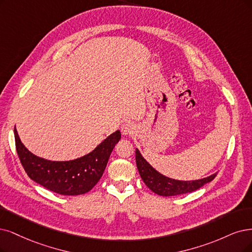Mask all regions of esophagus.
Segmentation results:
<instances>
[{"label":"esophagus","mask_w":252,"mask_h":252,"mask_svg":"<svg viewBox=\"0 0 252 252\" xmlns=\"http://www.w3.org/2000/svg\"><path fill=\"white\" fill-rule=\"evenodd\" d=\"M135 126L131 123V121H126V123L121 126V132H123L124 135H129L134 132Z\"/></svg>","instance_id":"obj_1"}]
</instances>
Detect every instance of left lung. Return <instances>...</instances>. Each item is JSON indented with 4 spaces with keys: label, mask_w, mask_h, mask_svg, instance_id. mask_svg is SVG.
Returning <instances> with one entry per match:
<instances>
[{
    "label": "left lung",
    "mask_w": 252,
    "mask_h": 252,
    "mask_svg": "<svg viewBox=\"0 0 252 252\" xmlns=\"http://www.w3.org/2000/svg\"><path fill=\"white\" fill-rule=\"evenodd\" d=\"M136 164L137 168L140 174L141 179L144 184L150 188L153 192L161 196H174V195L186 194L189 192H193L201 188L202 186L212 182L216 178L217 173L212 174L208 178H204L197 181H178L167 178V176L162 175L158 172L156 169L148 164L144 158L136 150Z\"/></svg>",
    "instance_id": "8db88e82"
}]
</instances>
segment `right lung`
<instances>
[{
  "instance_id": "add662e5",
  "label": "right lung",
  "mask_w": 252,
  "mask_h": 252,
  "mask_svg": "<svg viewBox=\"0 0 252 252\" xmlns=\"http://www.w3.org/2000/svg\"><path fill=\"white\" fill-rule=\"evenodd\" d=\"M120 137V132L116 131L90 154L77 160L55 162L28 151L14 127L15 148L27 174L42 187L61 195H80L94 187L104 173L110 155Z\"/></svg>"
}]
</instances>
